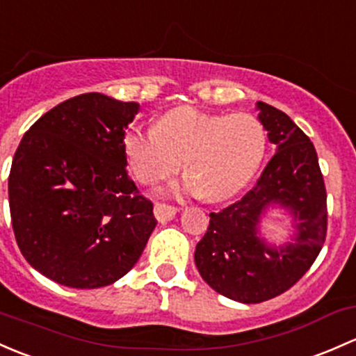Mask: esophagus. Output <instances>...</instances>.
I'll return each mask as SVG.
<instances>
[{
  "label": "esophagus",
  "mask_w": 356,
  "mask_h": 356,
  "mask_svg": "<svg viewBox=\"0 0 356 356\" xmlns=\"http://www.w3.org/2000/svg\"><path fill=\"white\" fill-rule=\"evenodd\" d=\"M155 216L159 222H168V220H172L175 216V213L179 211L177 207H172V204H167V203H156L155 204Z\"/></svg>",
  "instance_id": "34e87169"
}]
</instances>
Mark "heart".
Segmentation results:
<instances>
[{
  "mask_svg": "<svg viewBox=\"0 0 356 356\" xmlns=\"http://www.w3.org/2000/svg\"><path fill=\"white\" fill-rule=\"evenodd\" d=\"M122 149L141 184L170 177L184 162V189L216 203L235 196L254 177L266 153V131L250 114L177 107L160 115L155 128L126 129Z\"/></svg>",
  "mask_w": 356,
  "mask_h": 356,
  "instance_id": "b5f03b06",
  "label": "heart"
}]
</instances>
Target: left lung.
<instances>
[{
  "label": "left lung",
  "mask_w": 356,
  "mask_h": 356,
  "mask_svg": "<svg viewBox=\"0 0 356 356\" xmlns=\"http://www.w3.org/2000/svg\"><path fill=\"white\" fill-rule=\"evenodd\" d=\"M257 109L276 153L241 201L209 213L194 252L201 278L242 304H259L293 286L319 256L327 232L326 186L312 141L285 112L264 102ZM271 204L294 215L291 245L273 248L259 237V218Z\"/></svg>",
  "instance_id": "obj_1"
}]
</instances>
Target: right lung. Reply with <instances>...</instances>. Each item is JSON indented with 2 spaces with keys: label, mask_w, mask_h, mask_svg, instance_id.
I'll return each instance as SVG.
<instances>
[{
  "label": "right lung",
  "mask_w": 356,
  "mask_h": 356,
  "mask_svg": "<svg viewBox=\"0 0 356 356\" xmlns=\"http://www.w3.org/2000/svg\"><path fill=\"white\" fill-rule=\"evenodd\" d=\"M138 111L136 102L81 93L37 119L15 152V238L30 266L59 285L87 290L118 282L156 225L122 149Z\"/></svg>",
  "instance_id": "right-lung-1"
}]
</instances>
